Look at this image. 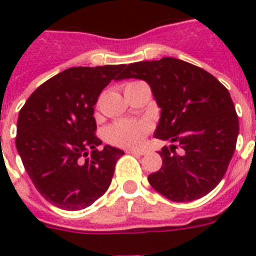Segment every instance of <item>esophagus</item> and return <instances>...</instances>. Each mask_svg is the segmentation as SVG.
Listing matches in <instances>:
<instances>
[{"label": "esophagus", "mask_w": 256, "mask_h": 256, "mask_svg": "<svg viewBox=\"0 0 256 256\" xmlns=\"http://www.w3.org/2000/svg\"><path fill=\"white\" fill-rule=\"evenodd\" d=\"M128 152H132L134 156H144L146 154V150H142V148H132V150H128Z\"/></svg>", "instance_id": "1"}]
</instances>
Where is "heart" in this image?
<instances>
[{
	"label": "heart",
	"mask_w": 256,
	"mask_h": 256,
	"mask_svg": "<svg viewBox=\"0 0 256 256\" xmlns=\"http://www.w3.org/2000/svg\"><path fill=\"white\" fill-rule=\"evenodd\" d=\"M148 128L150 126L144 120H120L106 128V138L120 148H134L142 144Z\"/></svg>",
	"instance_id": "heart-1"
}]
</instances>
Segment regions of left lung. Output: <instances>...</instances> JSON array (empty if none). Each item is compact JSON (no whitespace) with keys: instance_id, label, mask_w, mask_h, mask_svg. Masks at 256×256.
I'll use <instances>...</instances> for the list:
<instances>
[{"instance_id":"8db88e82","label":"left lung","mask_w":256,"mask_h":256,"mask_svg":"<svg viewBox=\"0 0 256 256\" xmlns=\"http://www.w3.org/2000/svg\"><path fill=\"white\" fill-rule=\"evenodd\" d=\"M148 84L160 118L156 138L170 140L152 188L172 202H191L216 187L234 156L239 120L230 92L206 70L176 58L124 66L118 80ZM180 148L176 153L174 150Z\"/></svg>"}]
</instances>
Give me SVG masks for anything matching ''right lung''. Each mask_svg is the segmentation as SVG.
Masks as SVG:
<instances>
[{"label":"right lung","instance_id":"obj_1","mask_svg":"<svg viewBox=\"0 0 256 256\" xmlns=\"http://www.w3.org/2000/svg\"><path fill=\"white\" fill-rule=\"evenodd\" d=\"M124 65L70 68L54 76L20 110L16 146L40 194L64 210H82L106 192L122 150L96 136L94 104Z\"/></svg>","mask_w":256,"mask_h":256}]
</instances>
